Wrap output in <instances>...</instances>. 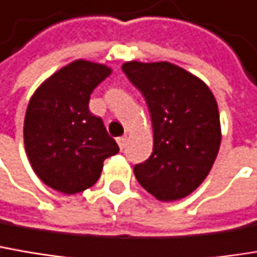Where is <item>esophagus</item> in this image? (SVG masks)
Segmentation results:
<instances>
[{
  "mask_svg": "<svg viewBox=\"0 0 257 257\" xmlns=\"http://www.w3.org/2000/svg\"><path fill=\"white\" fill-rule=\"evenodd\" d=\"M117 144H119V149H120V150H123V149H125V146H126V138H125V137L117 138Z\"/></svg>",
  "mask_w": 257,
  "mask_h": 257,
  "instance_id": "esophagus-1",
  "label": "esophagus"
}]
</instances>
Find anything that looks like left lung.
<instances>
[{
	"label": "left lung",
	"instance_id": "1",
	"mask_svg": "<svg viewBox=\"0 0 257 257\" xmlns=\"http://www.w3.org/2000/svg\"><path fill=\"white\" fill-rule=\"evenodd\" d=\"M122 70L143 94L153 125V153L134 174L160 201L191 194L209 175L221 146V120L209 86L169 61H126Z\"/></svg>",
	"mask_w": 257,
	"mask_h": 257
}]
</instances>
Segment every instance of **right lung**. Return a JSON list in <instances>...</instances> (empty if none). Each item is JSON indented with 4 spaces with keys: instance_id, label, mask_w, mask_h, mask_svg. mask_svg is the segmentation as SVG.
Segmentation results:
<instances>
[{
    "instance_id": "obj_1",
    "label": "right lung",
    "mask_w": 257,
    "mask_h": 257,
    "mask_svg": "<svg viewBox=\"0 0 257 257\" xmlns=\"http://www.w3.org/2000/svg\"><path fill=\"white\" fill-rule=\"evenodd\" d=\"M111 73L105 64L75 60L34 92L23 138L31 166L50 188L76 194L92 187L103 162L119 152L100 117L89 111V95Z\"/></svg>"
}]
</instances>
